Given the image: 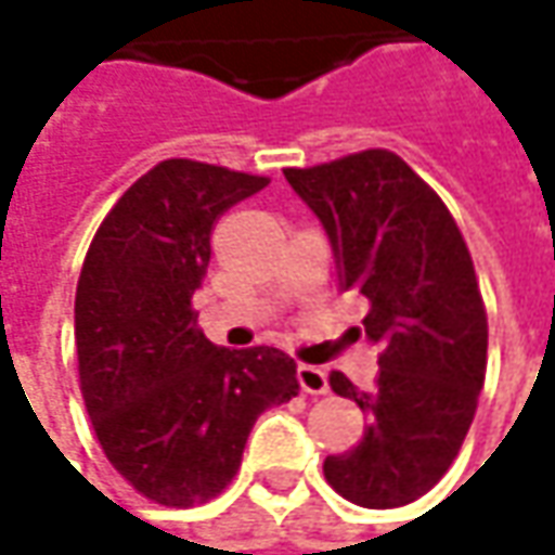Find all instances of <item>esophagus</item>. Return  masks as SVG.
<instances>
[{
  "mask_svg": "<svg viewBox=\"0 0 555 555\" xmlns=\"http://www.w3.org/2000/svg\"><path fill=\"white\" fill-rule=\"evenodd\" d=\"M296 379H299L302 392L309 395H327V389H331L327 373L321 371V367H311V364H299V367H296Z\"/></svg>",
  "mask_w": 555,
  "mask_h": 555,
  "instance_id": "34e87169",
  "label": "esophagus"
}]
</instances>
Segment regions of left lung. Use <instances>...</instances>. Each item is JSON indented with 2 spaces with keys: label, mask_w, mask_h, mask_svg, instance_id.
<instances>
[{
  "label": "left lung",
  "mask_w": 555,
  "mask_h": 555,
  "mask_svg": "<svg viewBox=\"0 0 555 555\" xmlns=\"http://www.w3.org/2000/svg\"><path fill=\"white\" fill-rule=\"evenodd\" d=\"M284 176L331 241L339 287L371 302L358 336L379 349L371 392L331 373L367 426L352 451L324 460V476L358 506H404L454 463L485 383L488 318L469 249L448 206L392 151Z\"/></svg>",
  "instance_id": "8db88e82"
}]
</instances>
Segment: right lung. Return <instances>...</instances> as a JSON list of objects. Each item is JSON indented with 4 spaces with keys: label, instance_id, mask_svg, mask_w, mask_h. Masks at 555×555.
Masks as SVG:
<instances>
[{
    "label": "right lung",
    "instance_id": "obj_1",
    "mask_svg": "<svg viewBox=\"0 0 555 555\" xmlns=\"http://www.w3.org/2000/svg\"><path fill=\"white\" fill-rule=\"evenodd\" d=\"M266 184L163 160L119 197L82 262L74 314L86 411L114 469L163 506L216 498L259 414L299 395L289 354L222 349L191 311L216 219Z\"/></svg>",
    "mask_w": 555,
    "mask_h": 555
}]
</instances>
